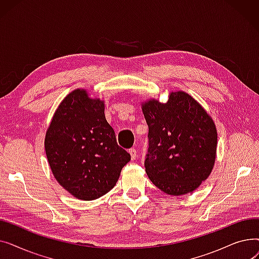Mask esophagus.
Here are the masks:
<instances>
[{
    "label": "esophagus",
    "instance_id": "34e87169",
    "mask_svg": "<svg viewBox=\"0 0 259 259\" xmlns=\"http://www.w3.org/2000/svg\"><path fill=\"white\" fill-rule=\"evenodd\" d=\"M129 153H130V155H131V159H132V160L137 159V157H138V151H137V149H135V148L129 149Z\"/></svg>",
    "mask_w": 259,
    "mask_h": 259
}]
</instances>
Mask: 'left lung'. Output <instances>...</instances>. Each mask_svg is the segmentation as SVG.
<instances>
[{"instance_id": "8db88e82", "label": "left lung", "mask_w": 259, "mask_h": 259, "mask_svg": "<svg viewBox=\"0 0 259 259\" xmlns=\"http://www.w3.org/2000/svg\"><path fill=\"white\" fill-rule=\"evenodd\" d=\"M143 112L149 128V179L170 195L194 191L214 166L217 132L212 118L183 91L172 92L166 104L149 101Z\"/></svg>"}]
</instances>
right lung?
<instances>
[{
  "mask_svg": "<svg viewBox=\"0 0 259 259\" xmlns=\"http://www.w3.org/2000/svg\"><path fill=\"white\" fill-rule=\"evenodd\" d=\"M104 111L102 101L74 90L59 106L46 133L45 150L54 178L78 199L108 193L131 159L117 145Z\"/></svg>",
  "mask_w": 259,
  "mask_h": 259,
  "instance_id": "right-lung-1",
  "label": "right lung"
}]
</instances>
